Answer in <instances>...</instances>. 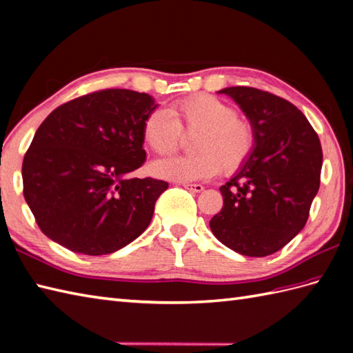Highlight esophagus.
Returning <instances> with one entry per match:
<instances>
[{
	"mask_svg": "<svg viewBox=\"0 0 353 353\" xmlns=\"http://www.w3.org/2000/svg\"><path fill=\"white\" fill-rule=\"evenodd\" d=\"M184 187L187 188V190L194 192V193H201L205 190V187L202 184H184Z\"/></svg>",
	"mask_w": 353,
	"mask_h": 353,
	"instance_id": "esophagus-1",
	"label": "esophagus"
}]
</instances>
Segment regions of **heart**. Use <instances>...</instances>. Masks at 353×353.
Here are the masks:
<instances>
[{
	"mask_svg": "<svg viewBox=\"0 0 353 353\" xmlns=\"http://www.w3.org/2000/svg\"><path fill=\"white\" fill-rule=\"evenodd\" d=\"M183 134H193L188 157L151 163L150 172L175 183L203 181L221 170L230 175L241 169L254 151L256 130L228 101L211 94H193L172 103L169 112L154 109L142 127L143 141L160 156L178 150Z\"/></svg>",
	"mask_w": 353,
	"mask_h": 353,
	"instance_id": "obj_1",
	"label": "heart"
}]
</instances>
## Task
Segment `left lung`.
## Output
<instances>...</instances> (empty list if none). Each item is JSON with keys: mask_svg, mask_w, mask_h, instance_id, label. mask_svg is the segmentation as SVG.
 Masks as SVG:
<instances>
[{"mask_svg": "<svg viewBox=\"0 0 353 353\" xmlns=\"http://www.w3.org/2000/svg\"><path fill=\"white\" fill-rule=\"evenodd\" d=\"M234 99L256 130L245 165L220 187L223 208L210 221L220 243L239 254L279 252L305 226L321 185L322 147L290 101L252 87L219 91Z\"/></svg>", "mask_w": 353, "mask_h": 353, "instance_id": "1", "label": "left lung"}]
</instances>
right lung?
Masks as SVG:
<instances>
[{"instance_id":"right-lung-1","label":"right lung","mask_w":353,"mask_h":353,"mask_svg":"<svg viewBox=\"0 0 353 353\" xmlns=\"http://www.w3.org/2000/svg\"><path fill=\"white\" fill-rule=\"evenodd\" d=\"M150 94L101 90L50 112L22 163L23 196L43 234L74 253L100 256L148 228L168 183L130 178L147 157Z\"/></svg>"}]
</instances>
